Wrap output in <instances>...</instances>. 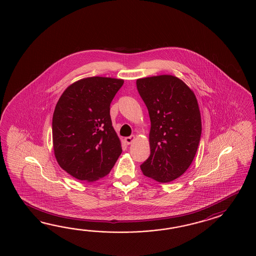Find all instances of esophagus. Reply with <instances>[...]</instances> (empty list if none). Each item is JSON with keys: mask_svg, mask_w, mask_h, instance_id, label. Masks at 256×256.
<instances>
[{"mask_svg": "<svg viewBox=\"0 0 256 256\" xmlns=\"http://www.w3.org/2000/svg\"><path fill=\"white\" fill-rule=\"evenodd\" d=\"M134 140H135V136H134V135H132V136H130V137L124 138V140H126V142L128 144H130Z\"/></svg>", "mask_w": 256, "mask_h": 256, "instance_id": "esophagus-1", "label": "esophagus"}]
</instances>
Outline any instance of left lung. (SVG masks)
I'll return each instance as SVG.
<instances>
[{
    "instance_id": "left-lung-1",
    "label": "left lung",
    "mask_w": 256,
    "mask_h": 256,
    "mask_svg": "<svg viewBox=\"0 0 256 256\" xmlns=\"http://www.w3.org/2000/svg\"><path fill=\"white\" fill-rule=\"evenodd\" d=\"M136 84L151 121L150 156L140 169L146 176L168 183L186 172L197 152L202 133L198 102L188 86L172 75L139 78Z\"/></svg>"
}]
</instances>
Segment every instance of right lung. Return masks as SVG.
Masks as SVG:
<instances>
[{
	"mask_svg": "<svg viewBox=\"0 0 256 256\" xmlns=\"http://www.w3.org/2000/svg\"><path fill=\"white\" fill-rule=\"evenodd\" d=\"M123 80L90 77L68 86L55 106L52 142L62 170L78 180L104 178L122 153L110 105Z\"/></svg>",
	"mask_w": 256,
	"mask_h": 256,
	"instance_id": "right-lung-1",
	"label": "right lung"
}]
</instances>
